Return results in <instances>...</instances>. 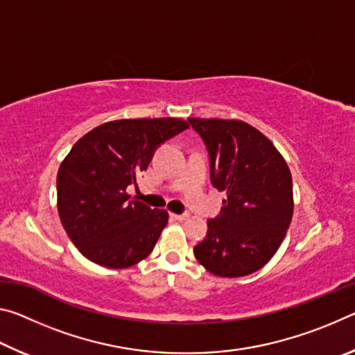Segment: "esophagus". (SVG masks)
I'll return each instance as SVG.
<instances>
[{
  "label": "esophagus",
  "instance_id": "34e87169",
  "mask_svg": "<svg viewBox=\"0 0 355 355\" xmlns=\"http://www.w3.org/2000/svg\"><path fill=\"white\" fill-rule=\"evenodd\" d=\"M171 218L172 219H175V220H184V219H188V214L186 213H183V214H171Z\"/></svg>",
  "mask_w": 355,
  "mask_h": 355
}]
</instances>
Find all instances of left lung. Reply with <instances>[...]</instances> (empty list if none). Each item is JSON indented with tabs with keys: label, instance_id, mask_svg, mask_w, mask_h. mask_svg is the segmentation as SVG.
<instances>
[{
	"label": "left lung",
	"instance_id": "left-lung-1",
	"mask_svg": "<svg viewBox=\"0 0 355 355\" xmlns=\"http://www.w3.org/2000/svg\"><path fill=\"white\" fill-rule=\"evenodd\" d=\"M188 122L208 150L213 186L227 194L194 255L219 277L249 275L271 260L290 227L291 172L274 144L249 123L196 117Z\"/></svg>",
	"mask_w": 355,
	"mask_h": 355
}]
</instances>
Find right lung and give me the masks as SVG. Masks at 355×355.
I'll list each match as a JSON object with an SVG mask.
<instances>
[{
  "instance_id": "add662e5",
  "label": "right lung",
  "mask_w": 355,
  "mask_h": 355,
  "mask_svg": "<svg viewBox=\"0 0 355 355\" xmlns=\"http://www.w3.org/2000/svg\"><path fill=\"white\" fill-rule=\"evenodd\" d=\"M189 128L182 119L112 120L71 147L58 171V211L78 250L105 268L148 257L167 224L166 209L130 199L127 188L161 144Z\"/></svg>"
}]
</instances>
